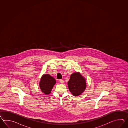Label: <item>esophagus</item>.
<instances>
[{"mask_svg":"<svg viewBox=\"0 0 128 128\" xmlns=\"http://www.w3.org/2000/svg\"><path fill=\"white\" fill-rule=\"evenodd\" d=\"M60 83H63L64 81V80H62V79H61V80H60Z\"/></svg>","mask_w":128,"mask_h":128,"instance_id":"34e87169","label":"esophagus"}]
</instances>
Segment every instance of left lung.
<instances>
[{
	"label": "left lung",
	"instance_id": "obj_1",
	"mask_svg": "<svg viewBox=\"0 0 128 128\" xmlns=\"http://www.w3.org/2000/svg\"><path fill=\"white\" fill-rule=\"evenodd\" d=\"M68 85L70 91L74 96L80 95L86 88V80L79 72L71 75Z\"/></svg>",
	"mask_w": 128,
	"mask_h": 128
}]
</instances>
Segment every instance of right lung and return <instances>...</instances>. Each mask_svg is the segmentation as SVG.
I'll return each mask as SVG.
<instances>
[{"label":"right lung","instance_id":"add662e5","mask_svg":"<svg viewBox=\"0 0 128 128\" xmlns=\"http://www.w3.org/2000/svg\"><path fill=\"white\" fill-rule=\"evenodd\" d=\"M55 83L56 80L54 78L48 74H45L42 77L39 86L42 92L45 94H48L51 92Z\"/></svg>","mask_w":128,"mask_h":128}]
</instances>
